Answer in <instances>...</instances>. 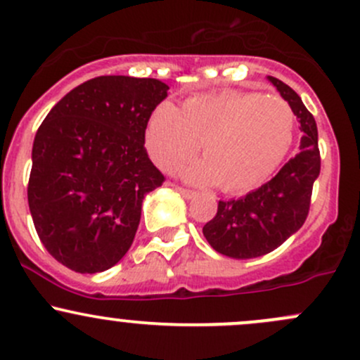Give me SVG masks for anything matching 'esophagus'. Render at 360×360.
Segmentation results:
<instances>
[{
  "instance_id": "esophagus-1",
  "label": "esophagus",
  "mask_w": 360,
  "mask_h": 360,
  "mask_svg": "<svg viewBox=\"0 0 360 360\" xmlns=\"http://www.w3.org/2000/svg\"><path fill=\"white\" fill-rule=\"evenodd\" d=\"M176 191L180 192V195L184 197V199H187V200H191V199H194V197L197 195L195 192H192V191H188V188H184V187H176Z\"/></svg>"
}]
</instances>
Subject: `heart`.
<instances>
[{"mask_svg":"<svg viewBox=\"0 0 360 360\" xmlns=\"http://www.w3.org/2000/svg\"><path fill=\"white\" fill-rule=\"evenodd\" d=\"M295 134L292 108L276 96L221 92L195 96L180 111L161 104L150 115L146 148L173 172L202 146V161L181 169L185 180L247 192L264 184L287 158Z\"/></svg>","mask_w":360,"mask_h":360,"instance_id":"heart-1","label":"heart"}]
</instances>
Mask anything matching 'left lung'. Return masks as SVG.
<instances>
[{"instance_id": "obj_1", "label": "left lung", "mask_w": 360, "mask_h": 360, "mask_svg": "<svg viewBox=\"0 0 360 360\" xmlns=\"http://www.w3.org/2000/svg\"><path fill=\"white\" fill-rule=\"evenodd\" d=\"M268 80L290 104L304 135L299 153L271 180L238 199L219 200L216 216L204 225L212 249L233 259L264 256L300 230L321 169L314 117L292 87L274 77Z\"/></svg>"}]
</instances>
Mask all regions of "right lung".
I'll list each match as a JSON object with an SVG mask.
<instances>
[{"label":"right lung","mask_w":360,"mask_h":360,"mask_svg":"<svg viewBox=\"0 0 360 360\" xmlns=\"http://www.w3.org/2000/svg\"><path fill=\"white\" fill-rule=\"evenodd\" d=\"M156 79L104 75L61 98L32 146L29 210L42 245L75 273L110 269L132 245L146 194L165 176L146 153Z\"/></svg>","instance_id":"right-lung-1"}]
</instances>
